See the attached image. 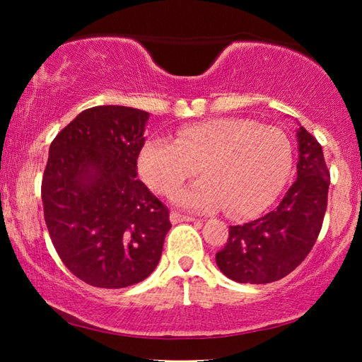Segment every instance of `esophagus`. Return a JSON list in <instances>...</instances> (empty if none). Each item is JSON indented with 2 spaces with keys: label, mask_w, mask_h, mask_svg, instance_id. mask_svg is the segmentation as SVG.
I'll list each match as a JSON object with an SVG mask.
<instances>
[{
  "label": "esophagus",
  "mask_w": 362,
  "mask_h": 362,
  "mask_svg": "<svg viewBox=\"0 0 362 362\" xmlns=\"http://www.w3.org/2000/svg\"><path fill=\"white\" fill-rule=\"evenodd\" d=\"M169 218H170V222H173L174 225L175 223H182V222H193V217H189V216H183V214H180V212H170V216H169Z\"/></svg>",
  "instance_id": "esophagus-1"
}]
</instances>
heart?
I'll use <instances>...</instances> for the list:
<instances>
[{
    "mask_svg": "<svg viewBox=\"0 0 362 362\" xmlns=\"http://www.w3.org/2000/svg\"><path fill=\"white\" fill-rule=\"evenodd\" d=\"M206 179L173 199L193 211L225 209L249 217L267 207L283 188L292 166L286 134L244 118H212L180 127L175 142L151 137L139 155V170L153 192L169 194L198 173Z\"/></svg>",
    "mask_w": 362,
    "mask_h": 362,
    "instance_id": "obj_1",
    "label": "heart"
}]
</instances>
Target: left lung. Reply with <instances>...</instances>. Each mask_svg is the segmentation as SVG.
Instances as JSON below:
<instances>
[{
	"mask_svg": "<svg viewBox=\"0 0 362 362\" xmlns=\"http://www.w3.org/2000/svg\"><path fill=\"white\" fill-rule=\"evenodd\" d=\"M297 144V179L284 198L263 217L230 226L226 246L216 254L220 272L236 283L267 284L287 276L317 240L330 175L322 146L303 126Z\"/></svg>",
	"mask_w": 362,
	"mask_h": 362,
	"instance_id": "obj_1",
	"label": "left lung"
}]
</instances>
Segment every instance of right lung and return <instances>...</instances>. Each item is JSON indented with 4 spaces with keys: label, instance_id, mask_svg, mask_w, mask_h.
<instances>
[{
    "label": "right lung",
    "instance_id": "1",
    "mask_svg": "<svg viewBox=\"0 0 362 362\" xmlns=\"http://www.w3.org/2000/svg\"><path fill=\"white\" fill-rule=\"evenodd\" d=\"M148 118L139 108L93 107L49 146L41 183L49 235L65 267L90 286L121 289L148 278L173 226L137 179Z\"/></svg>",
    "mask_w": 362,
    "mask_h": 362
}]
</instances>
